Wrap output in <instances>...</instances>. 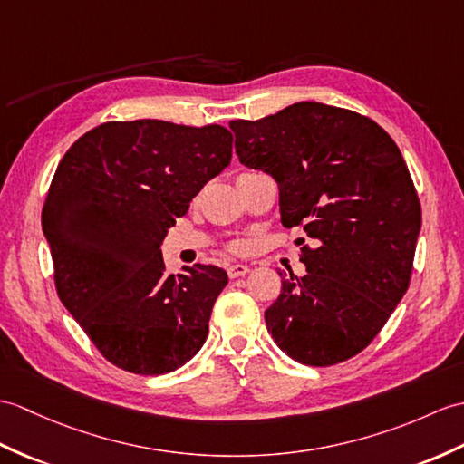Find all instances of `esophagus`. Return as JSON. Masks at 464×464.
Returning <instances> with one entry per match:
<instances>
[{
	"mask_svg": "<svg viewBox=\"0 0 464 464\" xmlns=\"http://www.w3.org/2000/svg\"><path fill=\"white\" fill-rule=\"evenodd\" d=\"M246 273H249V266H246V265H231L227 268L229 278H239V276H245Z\"/></svg>",
	"mask_w": 464,
	"mask_h": 464,
	"instance_id": "1",
	"label": "esophagus"
}]
</instances>
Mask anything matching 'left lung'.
<instances>
[{"instance_id":"left-lung-1","label":"left lung","mask_w":464,"mask_h":464,"mask_svg":"<svg viewBox=\"0 0 464 464\" xmlns=\"http://www.w3.org/2000/svg\"><path fill=\"white\" fill-rule=\"evenodd\" d=\"M229 126L241 164L276 179L285 227H303L312 243L300 249L308 273L283 278L265 310L268 332L300 363L353 358L413 273L421 203L400 148L372 118L320 102Z\"/></svg>"}]
</instances>
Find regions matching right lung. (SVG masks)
Returning a JSON list of instances; mask_svg holds the SVG:
<instances>
[{"label":"right lung","instance_id":"1","mask_svg":"<svg viewBox=\"0 0 464 464\" xmlns=\"http://www.w3.org/2000/svg\"><path fill=\"white\" fill-rule=\"evenodd\" d=\"M231 156L227 128L146 118L96 126L59 161L41 213L55 288L116 368L174 372L206 342L227 273L198 263L169 275L160 245Z\"/></svg>","mask_w":464,"mask_h":464}]
</instances>
